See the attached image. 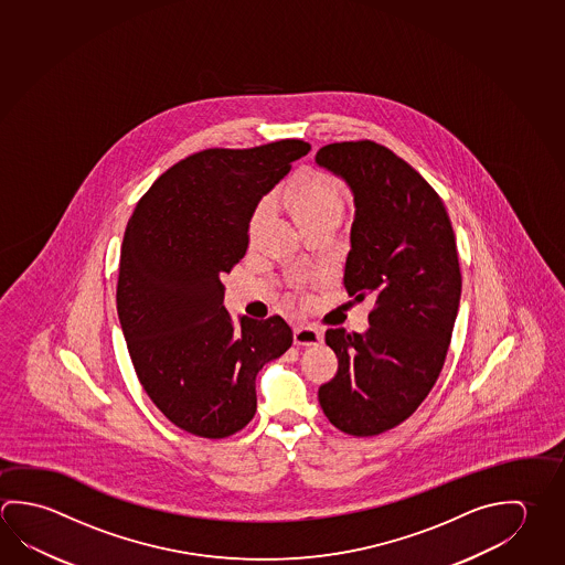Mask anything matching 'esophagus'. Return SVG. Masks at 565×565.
Returning a JSON list of instances; mask_svg holds the SVG:
<instances>
[{
	"label": "esophagus",
	"instance_id": "34e87169",
	"mask_svg": "<svg viewBox=\"0 0 565 565\" xmlns=\"http://www.w3.org/2000/svg\"><path fill=\"white\" fill-rule=\"evenodd\" d=\"M294 341L301 347L317 345L321 341V333L316 327L299 326L294 329Z\"/></svg>",
	"mask_w": 565,
	"mask_h": 565
}]
</instances>
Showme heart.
<instances>
[{"label": "heart", "mask_w": 565, "mask_h": 565, "mask_svg": "<svg viewBox=\"0 0 565 565\" xmlns=\"http://www.w3.org/2000/svg\"><path fill=\"white\" fill-rule=\"evenodd\" d=\"M294 214L299 228L321 222V220H339L343 212V194L331 174L321 170H306L278 196ZM271 214V202L262 200L252 212L249 218V239H256L266 226Z\"/></svg>", "instance_id": "obj_1"}]
</instances>
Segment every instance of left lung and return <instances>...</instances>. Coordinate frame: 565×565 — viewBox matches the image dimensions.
<instances>
[{"instance_id":"1","label":"left lung","mask_w":565,"mask_h":565,"mask_svg":"<svg viewBox=\"0 0 565 565\" xmlns=\"http://www.w3.org/2000/svg\"><path fill=\"white\" fill-rule=\"evenodd\" d=\"M316 160L355 194L343 284L373 299L365 335L327 329L339 369L319 405L347 435H381L415 413L445 365L462 289L455 230L436 190L375 140L333 142Z\"/></svg>"}]
</instances>
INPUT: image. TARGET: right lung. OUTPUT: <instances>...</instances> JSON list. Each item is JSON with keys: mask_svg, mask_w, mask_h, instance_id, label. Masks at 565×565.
I'll return each mask as SVG.
<instances>
[{"mask_svg": "<svg viewBox=\"0 0 565 565\" xmlns=\"http://www.w3.org/2000/svg\"><path fill=\"white\" fill-rule=\"evenodd\" d=\"M311 150L284 139L206 149L170 167L132 212L117 311L140 385L172 425L226 438L256 415V375L294 343L279 316L234 321L222 278L248 249L252 212Z\"/></svg>", "mask_w": 565, "mask_h": 565, "instance_id": "obj_1", "label": "right lung"}]
</instances>
